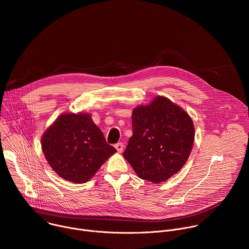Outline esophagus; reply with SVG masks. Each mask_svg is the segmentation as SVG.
<instances>
[{
    "label": "esophagus",
    "mask_w": 249,
    "mask_h": 249,
    "mask_svg": "<svg viewBox=\"0 0 249 249\" xmlns=\"http://www.w3.org/2000/svg\"><path fill=\"white\" fill-rule=\"evenodd\" d=\"M114 147H115V149L117 150V152H118V153H122V151H123V149H124V145H123V143H117Z\"/></svg>",
    "instance_id": "obj_1"
}]
</instances>
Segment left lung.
<instances>
[{"mask_svg":"<svg viewBox=\"0 0 249 249\" xmlns=\"http://www.w3.org/2000/svg\"><path fill=\"white\" fill-rule=\"evenodd\" d=\"M133 135L123 157L142 179L167 180L187 161L194 143L190 116L164 96L132 113Z\"/></svg>","mask_w":249,"mask_h":249,"instance_id":"obj_1","label":"left lung"}]
</instances>
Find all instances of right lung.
Wrapping results in <instances>:
<instances>
[{"label": "right lung", "instance_id": "right-lung-1", "mask_svg": "<svg viewBox=\"0 0 249 249\" xmlns=\"http://www.w3.org/2000/svg\"><path fill=\"white\" fill-rule=\"evenodd\" d=\"M41 145L52 169L74 183L89 181L116 153L88 113L60 115L43 134Z\"/></svg>", "mask_w": 249, "mask_h": 249}]
</instances>
